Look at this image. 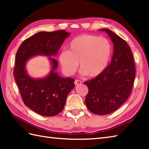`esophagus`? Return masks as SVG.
Here are the masks:
<instances>
[{
	"mask_svg": "<svg viewBox=\"0 0 149 149\" xmlns=\"http://www.w3.org/2000/svg\"><path fill=\"white\" fill-rule=\"evenodd\" d=\"M81 84V81L80 80H75L74 81V85H80Z\"/></svg>",
	"mask_w": 149,
	"mask_h": 149,
	"instance_id": "esophagus-1",
	"label": "esophagus"
}]
</instances>
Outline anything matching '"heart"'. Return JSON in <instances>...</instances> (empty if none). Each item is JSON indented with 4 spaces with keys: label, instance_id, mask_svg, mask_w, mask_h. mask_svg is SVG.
<instances>
[{
    "label": "heart",
    "instance_id": "obj_1",
    "mask_svg": "<svg viewBox=\"0 0 149 149\" xmlns=\"http://www.w3.org/2000/svg\"><path fill=\"white\" fill-rule=\"evenodd\" d=\"M110 55L111 45L108 39L84 34L72 39L69 45V51L61 52L58 61L66 75L73 74L80 62L81 74L95 77L107 68Z\"/></svg>",
    "mask_w": 149,
    "mask_h": 149
}]
</instances>
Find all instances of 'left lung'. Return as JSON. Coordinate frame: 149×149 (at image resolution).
<instances>
[{"instance_id": "obj_1", "label": "left lung", "mask_w": 149, "mask_h": 149, "mask_svg": "<svg viewBox=\"0 0 149 149\" xmlns=\"http://www.w3.org/2000/svg\"><path fill=\"white\" fill-rule=\"evenodd\" d=\"M108 34L113 43L110 64L100 75L84 82L88 92L85 104L92 113L103 115L117 110L127 100L135 78V65L131 48L123 39L108 29H100Z\"/></svg>"}]
</instances>
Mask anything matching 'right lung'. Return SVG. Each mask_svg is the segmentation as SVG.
<instances>
[{"label":"right lung","instance_id":"obj_1","mask_svg":"<svg viewBox=\"0 0 149 149\" xmlns=\"http://www.w3.org/2000/svg\"><path fill=\"white\" fill-rule=\"evenodd\" d=\"M70 33L63 30L39 32L22 42L16 54L13 71L15 81L24 104L32 111L45 117L58 115L64 109L69 92L74 87V80L62 78L55 70L56 56ZM36 55L49 56L52 69L47 77L36 79L27 73L25 66L29 59Z\"/></svg>","mask_w":149,"mask_h":149}]
</instances>
